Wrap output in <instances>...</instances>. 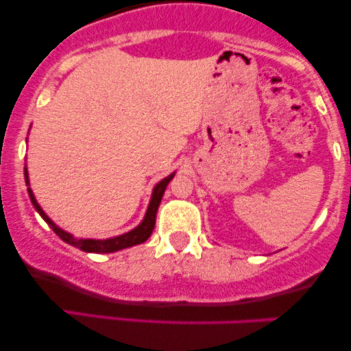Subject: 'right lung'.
<instances>
[{"label":"right lung","instance_id":"add662e5","mask_svg":"<svg viewBox=\"0 0 351 351\" xmlns=\"http://www.w3.org/2000/svg\"><path fill=\"white\" fill-rule=\"evenodd\" d=\"M173 176H175V175L167 176V178L160 181V183L155 186V189H153L150 206H148V211H147V215H145V219L142 221V224H140L138 228H135L134 231L127 232V234L112 237V239H104V241H97V239H75L74 236L67 234L66 231H62V229H59L58 226H56V224L52 223L49 217L46 216V213L43 211L41 206H39V204L36 203V198H34L33 191H31V188H27V193H29L31 203H33V206L36 208V211H38L39 215H41L43 219L46 221L47 224H49V226L52 228V231H54L56 234H58L60 239L64 241V243L74 245V247L80 249V251L106 254V252L120 251V249H125V247H132V245H136V244H142V243H145V241L148 239V237L152 236L153 228H155L156 211H158L160 201H162L165 189H167V184L170 183ZM24 178H26V184H29V181H27V170H26V168H24Z\"/></svg>","mask_w":351,"mask_h":351}]
</instances>
